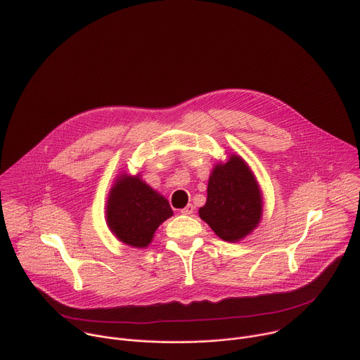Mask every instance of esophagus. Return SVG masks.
I'll list each match as a JSON object with an SVG mask.
<instances>
[{
  "label": "esophagus",
  "mask_w": 360,
  "mask_h": 360,
  "mask_svg": "<svg viewBox=\"0 0 360 360\" xmlns=\"http://www.w3.org/2000/svg\"><path fill=\"white\" fill-rule=\"evenodd\" d=\"M193 211H195V208H193V205H186V207L184 208V210H181V214L182 215H192L193 214Z\"/></svg>",
  "instance_id": "esophagus-1"
}]
</instances>
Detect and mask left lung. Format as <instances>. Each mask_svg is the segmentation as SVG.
<instances>
[{
	"mask_svg": "<svg viewBox=\"0 0 360 360\" xmlns=\"http://www.w3.org/2000/svg\"><path fill=\"white\" fill-rule=\"evenodd\" d=\"M261 215V191L243 160L232 155L226 164L217 165L199 217L221 239L236 242L256 228Z\"/></svg>",
	"mask_w": 360,
	"mask_h": 360,
	"instance_id": "1",
	"label": "left lung"
}]
</instances>
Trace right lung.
Returning <instances> with one entry per match:
<instances>
[{"label": "right lung", "mask_w": 360, "mask_h": 360, "mask_svg": "<svg viewBox=\"0 0 360 360\" xmlns=\"http://www.w3.org/2000/svg\"><path fill=\"white\" fill-rule=\"evenodd\" d=\"M169 217L168 200L138 176H122L111 191L107 219L117 238L134 248L146 246L153 232Z\"/></svg>", "instance_id": "add662e5"}]
</instances>
